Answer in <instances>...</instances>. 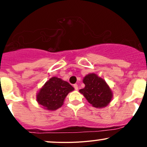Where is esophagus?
<instances>
[{"instance_id": "esophagus-1", "label": "esophagus", "mask_w": 147, "mask_h": 147, "mask_svg": "<svg viewBox=\"0 0 147 147\" xmlns=\"http://www.w3.org/2000/svg\"><path fill=\"white\" fill-rule=\"evenodd\" d=\"M73 86H74V88H75V89L76 90H78V85H77V84H74L73 85Z\"/></svg>"}]
</instances>
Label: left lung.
<instances>
[{
    "label": "left lung",
    "mask_w": 147,
    "mask_h": 147,
    "mask_svg": "<svg viewBox=\"0 0 147 147\" xmlns=\"http://www.w3.org/2000/svg\"><path fill=\"white\" fill-rule=\"evenodd\" d=\"M85 87L79 92L95 108L105 107L111 102L113 92L104 79L96 74H88L83 79Z\"/></svg>",
    "instance_id": "obj_1"
}]
</instances>
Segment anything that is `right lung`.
Listing matches in <instances>:
<instances>
[{"mask_svg": "<svg viewBox=\"0 0 147 147\" xmlns=\"http://www.w3.org/2000/svg\"><path fill=\"white\" fill-rule=\"evenodd\" d=\"M74 88L68 82L58 77H52L40 89L36 101L46 110H57L61 107L65 97Z\"/></svg>", "mask_w": 147, "mask_h": 147, "instance_id": "add662e5", "label": "right lung"}]
</instances>
